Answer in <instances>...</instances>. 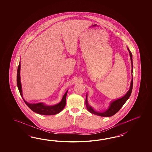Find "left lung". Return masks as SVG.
I'll return each instance as SVG.
<instances>
[{"label": "left lung", "instance_id": "8db88e82", "mask_svg": "<svg viewBox=\"0 0 152 152\" xmlns=\"http://www.w3.org/2000/svg\"><path fill=\"white\" fill-rule=\"evenodd\" d=\"M128 50H129L130 58L131 62H132V73L133 66H132V54L131 52L130 51V50H129L128 48ZM132 86H133V77H132V81H131V84H130L129 90L127 92V93L123 97L121 98L120 99H118L117 100H115V101H113V102H111L109 108L103 113H99V112H97V111H94V109L88 105V102H87V94L86 100H85V102H86V103L85 104H86V105L87 107V110L91 113H94V114L97 115L98 116H100L110 117L113 116L121 109V108L123 107V105L126 102V100L129 99V97L130 96V94H131L132 92Z\"/></svg>", "mask_w": 152, "mask_h": 152}]
</instances>
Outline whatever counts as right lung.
<instances>
[{
  "instance_id": "right-lung-1",
  "label": "right lung",
  "mask_w": 152,
  "mask_h": 152,
  "mask_svg": "<svg viewBox=\"0 0 152 152\" xmlns=\"http://www.w3.org/2000/svg\"><path fill=\"white\" fill-rule=\"evenodd\" d=\"M20 62L18 69H17V84L18 88L20 91L21 97H22L26 105L29 107L31 110L36 113H39L40 115H53L59 113L63 110V109L65 107L66 105V96H67L68 90L66 92L65 94L64 95L61 101L59 103L53 106H47L42 103L30 104L26 102V100L24 99L23 94H22V85L20 83Z\"/></svg>"
}]
</instances>
